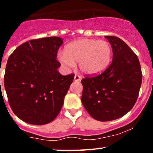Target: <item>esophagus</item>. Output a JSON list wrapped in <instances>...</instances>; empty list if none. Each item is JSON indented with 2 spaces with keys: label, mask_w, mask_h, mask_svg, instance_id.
<instances>
[{
  "label": "esophagus",
  "mask_w": 153,
  "mask_h": 153,
  "mask_svg": "<svg viewBox=\"0 0 153 153\" xmlns=\"http://www.w3.org/2000/svg\"><path fill=\"white\" fill-rule=\"evenodd\" d=\"M81 79V77L79 75H78V74H75V77H74V80H75V81H78Z\"/></svg>",
  "instance_id": "1"
}]
</instances>
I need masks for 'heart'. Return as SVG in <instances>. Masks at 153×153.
<instances>
[{"mask_svg": "<svg viewBox=\"0 0 153 153\" xmlns=\"http://www.w3.org/2000/svg\"><path fill=\"white\" fill-rule=\"evenodd\" d=\"M112 57V48L108 42L93 39L73 41L65 46L57 59L65 67H73L78 62L80 69L88 75H96L107 69Z\"/></svg>", "mask_w": 153, "mask_h": 153, "instance_id": "1", "label": "heart"}]
</instances>
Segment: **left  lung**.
<instances>
[{
  "instance_id": "1",
  "label": "left lung",
  "mask_w": 153,
  "mask_h": 153,
  "mask_svg": "<svg viewBox=\"0 0 153 153\" xmlns=\"http://www.w3.org/2000/svg\"><path fill=\"white\" fill-rule=\"evenodd\" d=\"M113 50L110 66L97 75L81 80V102L90 116L99 121L118 119L135 104L142 82L138 57L121 39L105 36Z\"/></svg>"
}]
</instances>
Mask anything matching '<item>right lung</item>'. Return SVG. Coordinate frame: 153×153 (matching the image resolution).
Returning a JSON list of instances; mask_svg holds the SVG:
<instances>
[{
	"mask_svg": "<svg viewBox=\"0 0 153 153\" xmlns=\"http://www.w3.org/2000/svg\"><path fill=\"white\" fill-rule=\"evenodd\" d=\"M61 38L31 39L10 54L4 74L9 104L16 116L33 125H44L56 118L73 81L74 74L57 71Z\"/></svg>",
	"mask_w": 153,
	"mask_h": 153,
	"instance_id": "add662e5",
	"label": "right lung"
}]
</instances>
